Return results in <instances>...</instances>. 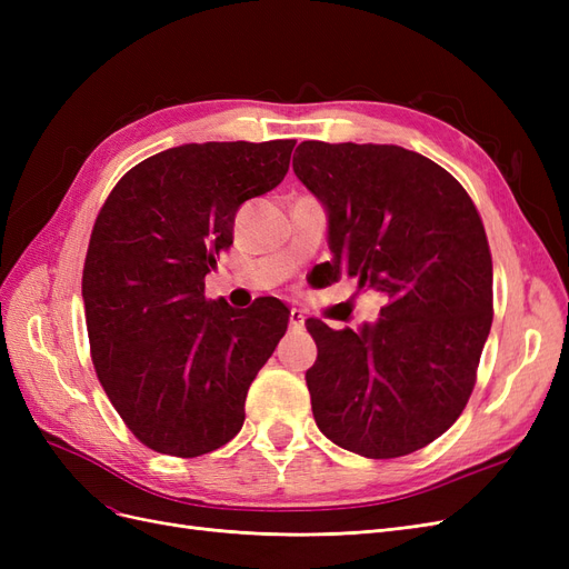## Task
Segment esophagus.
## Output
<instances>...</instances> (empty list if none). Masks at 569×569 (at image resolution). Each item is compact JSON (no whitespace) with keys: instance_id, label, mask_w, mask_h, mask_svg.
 Returning <instances> with one entry per match:
<instances>
[{"instance_id":"34e87169","label":"esophagus","mask_w":569,"mask_h":569,"mask_svg":"<svg viewBox=\"0 0 569 569\" xmlns=\"http://www.w3.org/2000/svg\"><path fill=\"white\" fill-rule=\"evenodd\" d=\"M303 320H306V316H303L301 308H291V311H289V327H291V330H301Z\"/></svg>"}]
</instances>
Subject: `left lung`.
Here are the masks:
<instances>
[{
    "instance_id": "left-lung-1",
    "label": "left lung",
    "mask_w": 569,
    "mask_h": 569,
    "mask_svg": "<svg viewBox=\"0 0 569 569\" xmlns=\"http://www.w3.org/2000/svg\"><path fill=\"white\" fill-rule=\"evenodd\" d=\"M295 173L325 203L332 282L385 299L358 332L308 318L318 358L306 372L320 432L366 458L432 443L468 403L493 318L485 226L462 184L396 144L297 147Z\"/></svg>"
}]
</instances>
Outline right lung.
I'll return each instance as SVG.
<instances>
[{
	"label": "right lung",
	"mask_w": 569,
	"mask_h": 569,
	"mask_svg": "<svg viewBox=\"0 0 569 569\" xmlns=\"http://www.w3.org/2000/svg\"><path fill=\"white\" fill-rule=\"evenodd\" d=\"M295 140L203 142L130 168L94 220L82 268L92 363L151 451L197 458L244 425L253 377L287 332V306L203 297L247 199L278 187Z\"/></svg>",
	"instance_id": "right-lung-1"
}]
</instances>
